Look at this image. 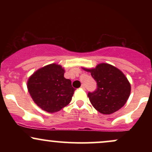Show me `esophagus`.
Listing matches in <instances>:
<instances>
[{
  "mask_svg": "<svg viewBox=\"0 0 152 152\" xmlns=\"http://www.w3.org/2000/svg\"><path fill=\"white\" fill-rule=\"evenodd\" d=\"M81 88H82V89H85V86H83V85H81Z\"/></svg>",
  "mask_w": 152,
  "mask_h": 152,
  "instance_id": "1",
  "label": "esophagus"
}]
</instances>
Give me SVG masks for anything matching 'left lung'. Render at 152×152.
Listing matches in <instances>:
<instances>
[{"instance_id":"1","label":"left lung","mask_w":152,"mask_h":152,"mask_svg":"<svg viewBox=\"0 0 152 152\" xmlns=\"http://www.w3.org/2000/svg\"><path fill=\"white\" fill-rule=\"evenodd\" d=\"M85 70L91 72L96 81L97 88L88 92L93 106L103 114H111L126 104L129 97L131 85L119 69L108 64H99L95 69Z\"/></svg>"}]
</instances>
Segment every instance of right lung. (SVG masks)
Wrapping results in <instances>:
<instances>
[{"mask_svg": "<svg viewBox=\"0 0 152 152\" xmlns=\"http://www.w3.org/2000/svg\"><path fill=\"white\" fill-rule=\"evenodd\" d=\"M60 65L50 64L36 71L28 81V90L33 100L48 113L60 111L70 103L75 88L66 79Z\"/></svg>", "mask_w": 152, "mask_h": 152, "instance_id": "right-lung-1", "label": "right lung"}]
</instances>
